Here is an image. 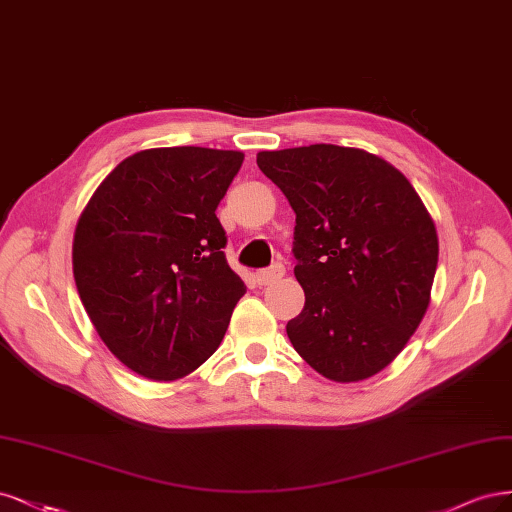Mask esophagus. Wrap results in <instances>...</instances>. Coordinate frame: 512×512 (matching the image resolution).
Segmentation results:
<instances>
[{"instance_id":"34e87169","label":"esophagus","mask_w":512,"mask_h":512,"mask_svg":"<svg viewBox=\"0 0 512 512\" xmlns=\"http://www.w3.org/2000/svg\"><path fill=\"white\" fill-rule=\"evenodd\" d=\"M285 276V266L283 263H274L272 268H266V270H259L257 272V283L259 285H272L276 283V280H280Z\"/></svg>"}]
</instances>
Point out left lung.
<instances>
[{"mask_svg":"<svg viewBox=\"0 0 512 512\" xmlns=\"http://www.w3.org/2000/svg\"><path fill=\"white\" fill-rule=\"evenodd\" d=\"M295 212L302 312L287 336L329 381H366L415 334L438 266V234L415 187L391 163L351 146L257 153Z\"/></svg>","mask_w":512,"mask_h":512,"instance_id":"left-lung-1","label":"left lung"}]
</instances>
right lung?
I'll use <instances>...</instances> for the list:
<instances>
[{
  "label": "right lung",
  "instance_id": "obj_1",
  "mask_svg": "<svg viewBox=\"0 0 512 512\" xmlns=\"http://www.w3.org/2000/svg\"><path fill=\"white\" fill-rule=\"evenodd\" d=\"M240 151L148 148L123 159L76 223L72 266L110 353L151 381L191 374L219 349L244 295L217 219Z\"/></svg>",
  "mask_w": 512,
  "mask_h": 512
}]
</instances>
